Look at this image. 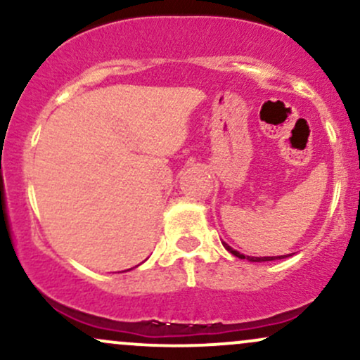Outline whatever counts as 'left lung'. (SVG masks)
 Masks as SVG:
<instances>
[{"mask_svg": "<svg viewBox=\"0 0 360 360\" xmlns=\"http://www.w3.org/2000/svg\"><path fill=\"white\" fill-rule=\"evenodd\" d=\"M221 243H223V247H225V249L230 252V254H233V255H235V257H238V259H247V260H250V262H267V260H279V259H286V257H289V255H291V254H288V255H278V257H276V255H272V257H250V255L240 254V252H238V250L232 249V247H230L229 243H225L223 240H221Z\"/></svg>", "mask_w": 360, "mask_h": 360, "instance_id": "1", "label": "left lung"}]
</instances>
